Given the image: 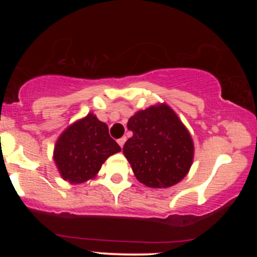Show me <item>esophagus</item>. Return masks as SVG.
Segmentation results:
<instances>
[{
	"label": "esophagus",
	"mask_w": 257,
	"mask_h": 257,
	"mask_svg": "<svg viewBox=\"0 0 257 257\" xmlns=\"http://www.w3.org/2000/svg\"><path fill=\"white\" fill-rule=\"evenodd\" d=\"M125 137L124 138H120V139H118V141H117V143H118V145L120 146V147H123L124 146V144H125Z\"/></svg>",
	"instance_id": "esophagus-1"
}]
</instances>
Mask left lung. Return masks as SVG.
<instances>
[{
    "instance_id": "left-lung-1",
    "label": "left lung",
    "mask_w": 257,
    "mask_h": 257,
    "mask_svg": "<svg viewBox=\"0 0 257 257\" xmlns=\"http://www.w3.org/2000/svg\"><path fill=\"white\" fill-rule=\"evenodd\" d=\"M133 137L123 153L141 184L152 188L174 186L187 175L193 141L178 114L167 104L139 111L128 120Z\"/></svg>"
}]
</instances>
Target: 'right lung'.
<instances>
[{"mask_svg":"<svg viewBox=\"0 0 257 257\" xmlns=\"http://www.w3.org/2000/svg\"><path fill=\"white\" fill-rule=\"evenodd\" d=\"M119 151L107 124L89 113L65 129L55 144L53 158L61 178L82 184L93 179L106 159Z\"/></svg>","mask_w":257,"mask_h":257,"instance_id":"1","label":"right lung"}]
</instances>
